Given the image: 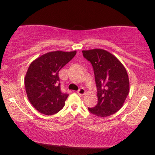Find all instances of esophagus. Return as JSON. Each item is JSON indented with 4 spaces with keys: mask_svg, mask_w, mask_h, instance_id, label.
I'll use <instances>...</instances> for the list:
<instances>
[{
    "mask_svg": "<svg viewBox=\"0 0 155 155\" xmlns=\"http://www.w3.org/2000/svg\"><path fill=\"white\" fill-rule=\"evenodd\" d=\"M77 92H78V94H79V95H83L85 93V90L83 87H81V88L79 89V90H78Z\"/></svg>",
    "mask_w": 155,
    "mask_h": 155,
    "instance_id": "1",
    "label": "esophagus"
}]
</instances>
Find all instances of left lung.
I'll return each mask as SVG.
<instances>
[{"instance_id":"8db88e82","label":"left lung","mask_w":155,"mask_h":155,"mask_svg":"<svg viewBox=\"0 0 155 155\" xmlns=\"http://www.w3.org/2000/svg\"><path fill=\"white\" fill-rule=\"evenodd\" d=\"M93 68L97 104L88 108L97 117L111 116L122 108L129 92V79L124 67L116 57L101 49L82 51Z\"/></svg>"}]
</instances>
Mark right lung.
<instances>
[{"mask_svg":"<svg viewBox=\"0 0 155 155\" xmlns=\"http://www.w3.org/2000/svg\"><path fill=\"white\" fill-rule=\"evenodd\" d=\"M76 54V51L48 52L28 68L25 79L27 95L33 107L43 114H54L65 106L68 94L61 91L58 74Z\"/></svg>","mask_w":155,"mask_h":155,"instance_id":"obj_1","label":"right lung"}]
</instances>
